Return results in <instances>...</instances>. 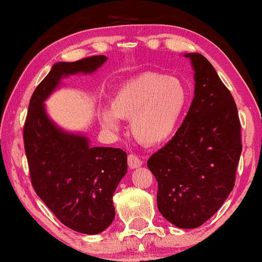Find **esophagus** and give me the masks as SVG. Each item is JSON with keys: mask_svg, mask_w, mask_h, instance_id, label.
Wrapping results in <instances>:
<instances>
[{"mask_svg": "<svg viewBox=\"0 0 262 262\" xmlns=\"http://www.w3.org/2000/svg\"><path fill=\"white\" fill-rule=\"evenodd\" d=\"M127 164L131 169H134V168L141 167L143 164V161L139 159L137 155H135V154H130V155L127 156Z\"/></svg>", "mask_w": 262, "mask_h": 262, "instance_id": "34e87169", "label": "esophagus"}]
</instances>
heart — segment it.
I'll use <instances>...</instances> for the list:
<instances>
[{
    "label": "heart",
    "instance_id": "1",
    "mask_svg": "<svg viewBox=\"0 0 262 262\" xmlns=\"http://www.w3.org/2000/svg\"><path fill=\"white\" fill-rule=\"evenodd\" d=\"M189 91L185 82L160 73H144L119 85L103 110L101 123L118 130V119L131 120V131L139 143L160 145L177 132L188 108Z\"/></svg>",
    "mask_w": 262,
    "mask_h": 262
}]
</instances>
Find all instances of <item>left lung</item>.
I'll return each mask as SVG.
<instances>
[{
    "label": "left lung",
    "mask_w": 262,
    "mask_h": 262,
    "mask_svg": "<svg viewBox=\"0 0 262 262\" xmlns=\"http://www.w3.org/2000/svg\"><path fill=\"white\" fill-rule=\"evenodd\" d=\"M194 69V98L177 134L148 160L157 207L175 227L194 229L223 205L235 185L242 152L241 124L231 93L200 53H186Z\"/></svg>",
    "instance_id": "8db88e82"
}]
</instances>
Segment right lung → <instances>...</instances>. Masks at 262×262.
Masks as SVG:
<instances>
[{
	"mask_svg": "<svg viewBox=\"0 0 262 262\" xmlns=\"http://www.w3.org/2000/svg\"><path fill=\"white\" fill-rule=\"evenodd\" d=\"M106 60L93 56L56 63L32 94L24 126L35 193L66 227L87 235L102 232L113 222V194L127 171V155L117 148H92L85 136L63 131L49 118L44 101L63 77L92 74Z\"/></svg>",
	"mask_w": 262,
	"mask_h": 262,
	"instance_id": "add662e5",
	"label": "right lung"
}]
</instances>
